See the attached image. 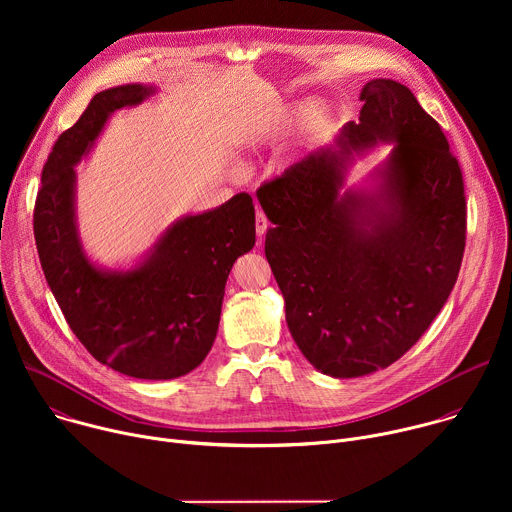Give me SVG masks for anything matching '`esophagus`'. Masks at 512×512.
<instances>
[{
  "label": "esophagus",
  "instance_id": "34e87169",
  "mask_svg": "<svg viewBox=\"0 0 512 512\" xmlns=\"http://www.w3.org/2000/svg\"><path fill=\"white\" fill-rule=\"evenodd\" d=\"M257 235L259 237H263L265 235V231H267V227H269V221H267V216H265V212L263 210H259L257 208Z\"/></svg>",
  "mask_w": 512,
  "mask_h": 512
}]
</instances>
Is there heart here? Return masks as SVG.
Returning a JSON list of instances; mask_svg holds the SVG:
<instances>
[{"instance_id": "heart-1", "label": "heart", "mask_w": 512, "mask_h": 512, "mask_svg": "<svg viewBox=\"0 0 512 512\" xmlns=\"http://www.w3.org/2000/svg\"><path fill=\"white\" fill-rule=\"evenodd\" d=\"M318 113V107L316 105H304L296 111V119L298 121H310L314 115Z\"/></svg>"}]
</instances>
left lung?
Wrapping results in <instances>:
<instances>
[{
  "mask_svg": "<svg viewBox=\"0 0 512 512\" xmlns=\"http://www.w3.org/2000/svg\"><path fill=\"white\" fill-rule=\"evenodd\" d=\"M360 101V121L342 127L338 148L257 190L289 332L318 371L338 379L389 367L423 336L466 247L464 178L440 123L389 79L364 85ZM379 138L396 141L388 208L338 201L343 160Z\"/></svg>",
  "mask_w": 512,
  "mask_h": 512,
  "instance_id": "1",
  "label": "left lung"
}]
</instances>
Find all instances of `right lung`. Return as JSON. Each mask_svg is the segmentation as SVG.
<instances>
[{
	"label": "right lung",
	"mask_w": 512,
	"mask_h": 512,
	"mask_svg": "<svg viewBox=\"0 0 512 512\" xmlns=\"http://www.w3.org/2000/svg\"><path fill=\"white\" fill-rule=\"evenodd\" d=\"M150 91L123 85L97 93L58 135L42 168L34 239L46 281L81 344L117 373L158 381L190 373L212 348L231 267L255 245V204L241 192L184 218L133 271L103 273L89 263L75 229L72 166L109 113L141 103Z\"/></svg>",
	"instance_id": "obj_1"
}]
</instances>
